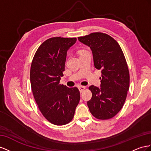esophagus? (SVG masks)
I'll use <instances>...</instances> for the list:
<instances>
[{
	"label": "esophagus",
	"instance_id": "34e87169",
	"mask_svg": "<svg viewBox=\"0 0 151 151\" xmlns=\"http://www.w3.org/2000/svg\"><path fill=\"white\" fill-rule=\"evenodd\" d=\"M78 88H79V90H80V92H83L84 91V90H85L86 87H85V86H79Z\"/></svg>",
	"mask_w": 151,
	"mask_h": 151
}]
</instances>
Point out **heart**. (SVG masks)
<instances>
[{
    "mask_svg": "<svg viewBox=\"0 0 151 151\" xmlns=\"http://www.w3.org/2000/svg\"><path fill=\"white\" fill-rule=\"evenodd\" d=\"M85 51H86V50H84V49H81V50H79V54H80V53H81V52H85Z\"/></svg>",
    "mask_w": 151,
    "mask_h": 151,
    "instance_id": "heart-1",
    "label": "heart"
}]
</instances>
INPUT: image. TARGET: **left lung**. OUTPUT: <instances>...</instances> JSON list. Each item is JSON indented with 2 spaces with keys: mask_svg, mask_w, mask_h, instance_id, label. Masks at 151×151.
<instances>
[{
  "mask_svg": "<svg viewBox=\"0 0 151 151\" xmlns=\"http://www.w3.org/2000/svg\"><path fill=\"white\" fill-rule=\"evenodd\" d=\"M93 54L94 66L101 70V88L89 87L91 99L87 105L99 119L113 118L123 107L130 85V74L121 47L113 37L101 32L78 37Z\"/></svg>",
  "mask_w": 151,
  "mask_h": 151,
  "instance_id": "1",
  "label": "left lung"
}]
</instances>
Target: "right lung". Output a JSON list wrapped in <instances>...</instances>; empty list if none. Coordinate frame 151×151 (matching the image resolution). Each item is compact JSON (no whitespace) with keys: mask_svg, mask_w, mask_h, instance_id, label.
<instances>
[{"mask_svg":"<svg viewBox=\"0 0 151 151\" xmlns=\"http://www.w3.org/2000/svg\"><path fill=\"white\" fill-rule=\"evenodd\" d=\"M76 38L52 37L39 46L30 68L33 97L42 115L55 125H64L74 117L80 101L78 88L61 84L66 52Z\"/></svg>","mask_w":151,"mask_h":151,"instance_id":"right-lung-1","label":"right lung"}]
</instances>
